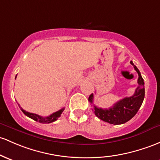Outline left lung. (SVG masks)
<instances>
[{
    "label": "left lung",
    "mask_w": 160,
    "mask_h": 160,
    "mask_svg": "<svg viewBox=\"0 0 160 160\" xmlns=\"http://www.w3.org/2000/svg\"><path fill=\"white\" fill-rule=\"evenodd\" d=\"M131 64L134 66V70L138 73V83L139 86L135 89L134 94L130 97H125L119 100L115 104H114L112 108L108 109L98 108L93 105L95 115L99 119L109 124L116 125L128 122L138 112L144 99L145 89L143 79L142 78L140 72L134 65V63L131 61ZM92 101H93V94L92 93L89 97V102L92 103Z\"/></svg>",
    "instance_id": "left-lung-1"
}]
</instances>
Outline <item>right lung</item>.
Returning a JSON list of instances; mask_svg holds the SVG:
<instances>
[{
  "mask_svg": "<svg viewBox=\"0 0 160 160\" xmlns=\"http://www.w3.org/2000/svg\"><path fill=\"white\" fill-rule=\"evenodd\" d=\"M20 108L21 111L23 112L26 116H28L29 118H30L33 119L34 121H36V122L42 123V124H49V123L54 122V121L57 120V119L61 116V115L62 114L63 111L64 110V108H61V109L59 110V111L54 112L53 114H52V115H49V116H48V117H42V116H40V115H36V114L30 113V112H26V111H25V110L22 109L20 106Z\"/></svg>",
  "mask_w": 160,
  "mask_h": 160,
  "instance_id": "add662e5",
  "label": "right lung"
}]
</instances>
